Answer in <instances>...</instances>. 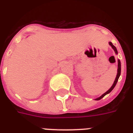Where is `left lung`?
I'll list each match as a JSON object with an SVG mask.
<instances>
[{
  "label": "left lung",
  "instance_id": "left-lung-1",
  "mask_svg": "<svg viewBox=\"0 0 133 133\" xmlns=\"http://www.w3.org/2000/svg\"><path fill=\"white\" fill-rule=\"evenodd\" d=\"M109 44L111 45V47L112 48H113V50L115 52L116 54H117V49H116L115 48V46L113 45V44L111 42H110L109 43ZM120 75H121V62H120V61L119 60H118V69H117V77H116V79L115 80V81H114V83L112 84V85L111 86V88L108 90L107 91V92H105L104 94H103V95H101V97H99V98H97V99H96V100H99V99H102L105 95H106L107 94H108V93H110V92H111L112 90H113V88H115V86L116 85V84H117V81H118V79H119V76Z\"/></svg>",
  "mask_w": 133,
  "mask_h": 133
}]
</instances>
